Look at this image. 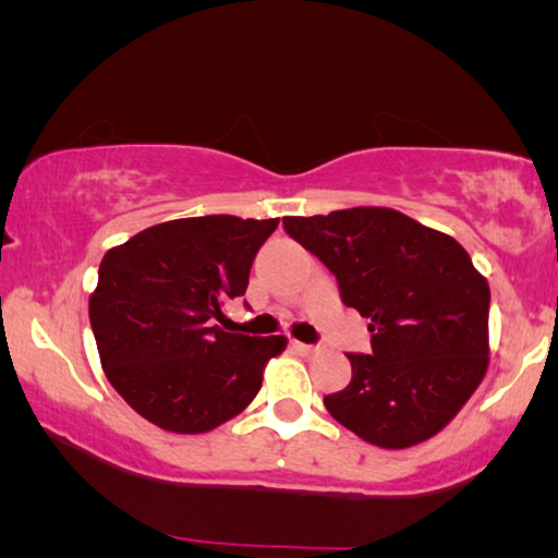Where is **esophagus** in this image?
Listing matches in <instances>:
<instances>
[{
  "instance_id": "1",
  "label": "esophagus",
  "mask_w": 558,
  "mask_h": 558,
  "mask_svg": "<svg viewBox=\"0 0 558 558\" xmlns=\"http://www.w3.org/2000/svg\"><path fill=\"white\" fill-rule=\"evenodd\" d=\"M294 345V350H300L302 355H307V357H312V355H317L319 353V345H304V342H292Z\"/></svg>"
}]
</instances>
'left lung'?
I'll return each instance as SVG.
<instances>
[{
  "instance_id": "obj_1",
  "label": "left lung",
  "mask_w": 558,
  "mask_h": 558,
  "mask_svg": "<svg viewBox=\"0 0 558 558\" xmlns=\"http://www.w3.org/2000/svg\"><path fill=\"white\" fill-rule=\"evenodd\" d=\"M287 233L368 317L371 355L348 353L353 378L325 396L335 422L368 445L407 449L445 429L490 363V287L452 235L393 208L289 216Z\"/></svg>"
}]
</instances>
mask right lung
Returning a JSON list of instances; mask_svg holds the SVG:
<instances>
[{"mask_svg":"<svg viewBox=\"0 0 558 558\" xmlns=\"http://www.w3.org/2000/svg\"><path fill=\"white\" fill-rule=\"evenodd\" d=\"M279 218L203 216L144 228L106 251L88 317L117 393L159 429L203 434L256 399L284 335L248 338L216 325L246 294L256 251Z\"/></svg>","mask_w":558,"mask_h":558,"instance_id":"1","label":"right lung"}]
</instances>
